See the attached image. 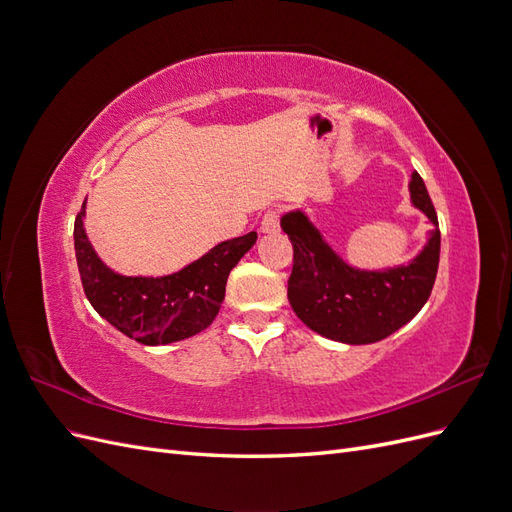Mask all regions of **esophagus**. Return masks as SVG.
<instances>
[{"label":"esophagus","instance_id":"esophagus-1","mask_svg":"<svg viewBox=\"0 0 512 512\" xmlns=\"http://www.w3.org/2000/svg\"><path fill=\"white\" fill-rule=\"evenodd\" d=\"M280 230V209H269L260 220V232L271 235V232Z\"/></svg>","mask_w":512,"mask_h":512}]
</instances>
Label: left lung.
Here are the masks:
<instances>
[{
	"label": "left lung",
	"mask_w": 512,
	"mask_h": 512,
	"mask_svg": "<svg viewBox=\"0 0 512 512\" xmlns=\"http://www.w3.org/2000/svg\"><path fill=\"white\" fill-rule=\"evenodd\" d=\"M412 203L436 226L408 267L359 271L348 267L301 211L286 213L292 243L288 301L309 329L344 344H374L410 322L429 299L440 262L438 215L421 175L410 183Z\"/></svg>",
	"instance_id": "left-lung-1"
}]
</instances>
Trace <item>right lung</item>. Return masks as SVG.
I'll return each instance as SVG.
<instances>
[{
  "label": "right lung",
  "mask_w": 512,
  "mask_h": 512,
  "mask_svg": "<svg viewBox=\"0 0 512 512\" xmlns=\"http://www.w3.org/2000/svg\"><path fill=\"white\" fill-rule=\"evenodd\" d=\"M83 215L85 203L74 220V252L87 299L117 331L145 346L179 342L207 329L220 312L232 267L256 243V232H247L215 245L179 273L123 277L94 252L85 235Z\"/></svg>",
  "instance_id": "right-lung-1"
}]
</instances>
